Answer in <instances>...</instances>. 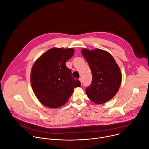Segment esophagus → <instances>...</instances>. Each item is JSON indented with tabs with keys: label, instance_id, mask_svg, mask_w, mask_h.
<instances>
[{
	"label": "esophagus",
	"instance_id": "34e87169",
	"mask_svg": "<svg viewBox=\"0 0 149 149\" xmlns=\"http://www.w3.org/2000/svg\"><path fill=\"white\" fill-rule=\"evenodd\" d=\"M79 81H80V82H81V84H82V78H79Z\"/></svg>",
	"mask_w": 149,
	"mask_h": 149
}]
</instances>
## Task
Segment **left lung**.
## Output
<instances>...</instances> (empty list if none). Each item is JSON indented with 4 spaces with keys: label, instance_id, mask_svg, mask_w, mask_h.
Wrapping results in <instances>:
<instances>
[{
    "label": "left lung",
    "instance_id": "left-lung-1",
    "mask_svg": "<svg viewBox=\"0 0 149 149\" xmlns=\"http://www.w3.org/2000/svg\"><path fill=\"white\" fill-rule=\"evenodd\" d=\"M81 54L88 63L93 79L86 93L93 102L101 104L111 100L118 92L121 73L112 55L108 52L95 49H82Z\"/></svg>",
    "mask_w": 149,
    "mask_h": 149
}]
</instances>
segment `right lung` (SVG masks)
<instances>
[{"instance_id": "add662e5", "label": "right lung", "mask_w": 149, "mask_h": 149, "mask_svg": "<svg viewBox=\"0 0 149 149\" xmlns=\"http://www.w3.org/2000/svg\"><path fill=\"white\" fill-rule=\"evenodd\" d=\"M74 54L73 48H53L34 63L31 74L33 91L39 101L49 108L56 109L67 103L74 88L81 82L71 75L66 62Z\"/></svg>"}]
</instances>
